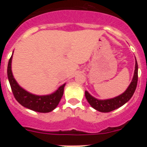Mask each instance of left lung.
<instances>
[{
  "label": "left lung",
  "instance_id": "8db88e82",
  "mask_svg": "<svg viewBox=\"0 0 147 147\" xmlns=\"http://www.w3.org/2000/svg\"><path fill=\"white\" fill-rule=\"evenodd\" d=\"M137 83L138 63L136 59V67H135L134 76H133V78H132L130 85H129L127 89L122 94L119 95V96H116L115 98H110V99L99 100L92 96L90 94L88 91H85V97H86V99L88 100V103L95 110H98V111L102 113H108L121 107L122 105H124V104L127 103L130 99L133 93H135V90H136V87H137Z\"/></svg>",
  "mask_w": 147,
  "mask_h": 147
}]
</instances>
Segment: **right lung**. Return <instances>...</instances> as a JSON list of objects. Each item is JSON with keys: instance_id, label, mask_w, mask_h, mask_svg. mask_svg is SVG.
<instances>
[{"instance_id": "1", "label": "right lung", "mask_w": 147, "mask_h": 147, "mask_svg": "<svg viewBox=\"0 0 147 147\" xmlns=\"http://www.w3.org/2000/svg\"><path fill=\"white\" fill-rule=\"evenodd\" d=\"M12 55L9 60L7 76L10 86L15 99L22 106L39 113H49L57 107L60 102L64 92L65 84L61 85L54 93L45 96H37L28 93L18 85L11 72Z\"/></svg>"}]
</instances>
